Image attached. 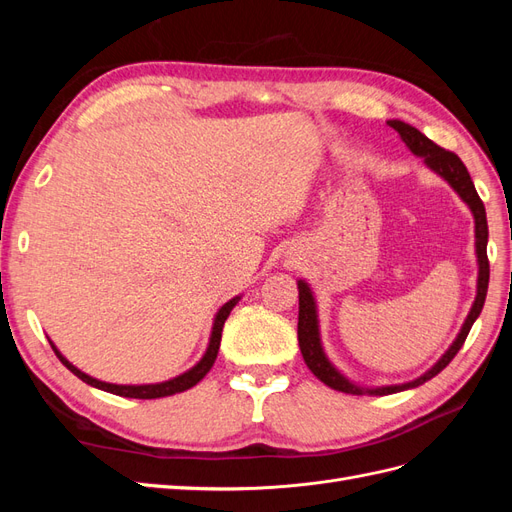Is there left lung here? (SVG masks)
<instances>
[{
  "label": "left lung",
  "mask_w": 512,
  "mask_h": 512,
  "mask_svg": "<svg viewBox=\"0 0 512 512\" xmlns=\"http://www.w3.org/2000/svg\"><path fill=\"white\" fill-rule=\"evenodd\" d=\"M389 126L401 136V141L408 145V149L414 153V156L423 158V162L438 173L444 181H448V185L461 196L463 203L470 207V211L474 213V224H476V258H478V286H476V299L474 305L470 309V314L463 322V327L457 335V339L453 342V346L444 352L442 359L433 365L429 371L421 378H416L412 382L406 384H395V386H378V389H363V386L352 384L348 378H344L339 371L331 365V361L327 359V354L322 350L320 344V331H318V312H316V301L314 294L309 290V286L299 280V348L303 354V361L307 363V367L312 369V374L324 382L327 386L335 391L342 393H350V395H391V393H399L406 389H414V386L423 384L427 380H431L433 376H438L440 371L455 359V354L461 350L463 342L472 329L474 320L480 316V309L485 305V297H487V286H489V258H487V237H489V228H487V213H485V205L480 200L474 183L470 179V173L466 164L459 160V156H455L453 151H446L440 145H436L429 138L418 132L416 128H412L410 123H404L399 119H391L386 121Z\"/></svg>",
  "instance_id": "left-lung-1"
}]
</instances>
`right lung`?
Segmentation results:
<instances>
[{
    "label": "right lung",
    "instance_id": "right-lung-1",
    "mask_svg": "<svg viewBox=\"0 0 512 512\" xmlns=\"http://www.w3.org/2000/svg\"><path fill=\"white\" fill-rule=\"evenodd\" d=\"M241 297H235L230 299L228 303H224L220 307V312L215 314V320H213V329H211V337H209V346H207V352L203 354V359H200L192 369L185 371V374L173 378V380H166V382H158V384H111V382H102V380H96L87 376L85 371H81L79 367H74L64 354H61L55 344L51 342V348L55 350L57 359L64 363L72 374L76 378H81L83 382H87L89 386H96V389L100 391H106V393H113V395H119V397H130V399H158V397H168V395H177V393H183L192 389V386H196L200 380H203L207 376V371L213 367L215 363V356H218V350H220V342H222V329H224V322L226 318L230 316L232 307H235L239 303Z\"/></svg>",
    "mask_w": 512,
    "mask_h": 512
}]
</instances>
